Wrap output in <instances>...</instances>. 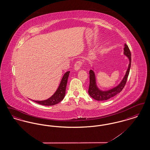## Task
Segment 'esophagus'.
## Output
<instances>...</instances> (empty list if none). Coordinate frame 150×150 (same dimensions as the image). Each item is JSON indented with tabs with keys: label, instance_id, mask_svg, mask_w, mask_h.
I'll return each mask as SVG.
<instances>
[{
	"label": "esophagus",
	"instance_id": "1",
	"mask_svg": "<svg viewBox=\"0 0 150 150\" xmlns=\"http://www.w3.org/2000/svg\"><path fill=\"white\" fill-rule=\"evenodd\" d=\"M82 64H83V62L81 60L77 61L76 62V63L75 64V65H74V69L75 70H79L80 68L81 67V65H82Z\"/></svg>",
	"mask_w": 150,
	"mask_h": 150
}]
</instances>
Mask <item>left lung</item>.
<instances>
[{"instance_id": "8db88e82", "label": "left lung", "mask_w": 150, "mask_h": 150, "mask_svg": "<svg viewBox=\"0 0 150 150\" xmlns=\"http://www.w3.org/2000/svg\"><path fill=\"white\" fill-rule=\"evenodd\" d=\"M124 46L125 47L124 48V54L128 58L129 60V64L128 68L127 69V71L126 72V74L124 78L118 86L107 91H102L100 90L96 85V76H95L94 72L92 70H91L89 71L90 83L89 86L88 93L89 96L91 97H92L93 99L97 100H100V101L108 100L110 98L114 97L115 96H116L118 93L121 92V91L123 89L124 87L125 86V84L127 81V79L128 77L129 71H130V66H131V53L128 45L125 44Z\"/></svg>"}]
</instances>
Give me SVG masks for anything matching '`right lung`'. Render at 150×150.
Instances as JSON below:
<instances>
[{"instance_id": "add662e5", "label": "right lung", "mask_w": 150, "mask_h": 150, "mask_svg": "<svg viewBox=\"0 0 150 150\" xmlns=\"http://www.w3.org/2000/svg\"><path fill=\"white\" fill-rule=\"evenodd\" d=\"M70 74V71L66 72L61 80L60 84L58 86L56 92L54 94L47 100H34L36 103L44 106H53L60 102L64 98L66 88L67 86V80Z\"/></svg>"}]
</instances>
